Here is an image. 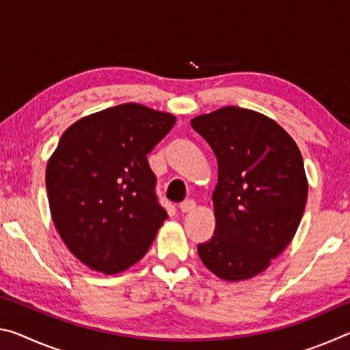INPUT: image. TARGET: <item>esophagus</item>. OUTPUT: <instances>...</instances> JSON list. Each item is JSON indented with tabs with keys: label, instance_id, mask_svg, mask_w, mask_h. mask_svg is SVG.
Wrapping results in <instances>:
<instances>
[{
	"label": "esophagus",
	"instance_id": "1",
	"mask_svg": "<svg viewBox=\"0 0 350 350\" xmlns=\"http://www.w3.org/2000/svg\"><path fill=\"white\" fill-rule=\"evenodd\" d=\"M179 208H180L182 213L193 211L194 208H196V202H194L193 199H187V200H183V202L179 205Z\"/></svg>",
	"mask_w": 350,
	"mask_h": 350
}]
</instances>
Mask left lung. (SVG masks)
Instances as JSON below:
<instances>
[{"instance_id":"obj_1","label":"left lung","mask_w":350,"mask_h":350,"mask_svg":"<svg viewBox=\"0 0 350 350\" xmlns=\"http://www.w3.org/2000/svg\"><path fill=\"white\" fill-rule=\"evenodd\" d=\"M191 126L219 167L216 228L198 253L221 280H248L267 269L298 230L307 200L303 156L276 122L238 106L194 117Z\"/></svg>"}]
</instances>
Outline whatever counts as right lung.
Masks as SVG:
<instances>
[{"label":"right lung","mask_w":350,"mask_h":350,"mask_svg":"<svg viewBox=\"0 0 350 350\" xmlns=\"http://www.w3.org/2000/svg\"><path fill=\"white\" fill-rule=\"evenodd\" d=\"M168 112L118 105L75 122L47 162L57 232L75 258L106 275L148 252L168 217L146 154L174 126Z\"/></svg>","instance_id":"1"}]
</instances>
